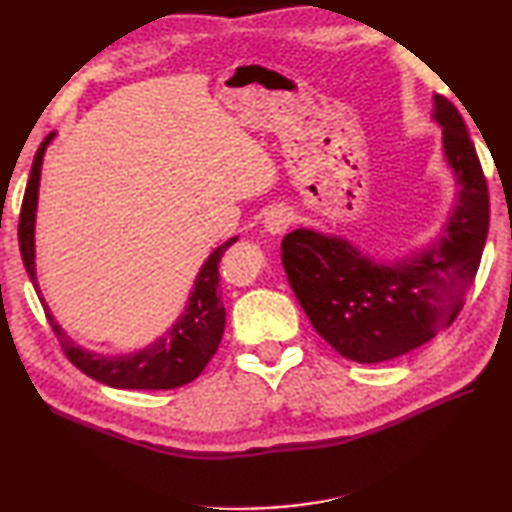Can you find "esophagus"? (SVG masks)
<instances>
[{"label":"esophagus","instance_id":"obj_1","mask_svg":"<svg viewBox=\"0 0 512 512\" xmlns=\"http://www.w3.org/2000/svg\"><path fill=\"white\" fill-rule=\"evenodd\" d=\"M291 221H293V216H291L287 207H273V210L266 214L264 228L271 232V235H280V232L289 228Z\"/></svg>","mask_w":512,"mask_h":512}]
</instances>
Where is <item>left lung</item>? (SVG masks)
Returning a JSON list of instances; mask_svg holds the SVG:
<instances>
[{
  "instance_id": "8db88e82",
  "label": "left lung",
  "mask_w": 512,
  "mask_h": 512,
  "mask_svg": "<svg viewBox=\"0 0 512 512\" xmlns=\"http://www.w3.org/2000/svg\"><path fill=\"white\" fill-rule=\"evenodd\" d=\"M433 117L461 192L436 246L377 264L345 239L293 230L282 266L311 325L341 357L379 363L420 348L454 323L479 271L490 225V196L461 112L443 94Z\"/></svg>"
}]
</instances>
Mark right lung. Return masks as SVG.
I'll use <instances>...</instances> for the list:
<instances>
[{"mask_svg":"<svg viewBox=\"0 0 512 512\" xmlns=\"http://www.w3.org/2000/svg\"><path fill=\"white\" fill-rule=\"evenodd\" d=\"M54 133L45 137L40 149L33 158L31 176L24 192L20 223H17V239H20V253L27 273L31 277L33 287L38 289L36 280V250H33V225H36V207H38V185H40V167L42 155H45L47 144ZM235 239L225 241L214 253L207 257L201 273L196 277L194 291L189 296V305L185 314L176 320L167 334L151 343L149 348L140 352L124 354V357H103L83 350L63 332L54 316L49 314V307L40 298L42 307L56 339L63 348L65 357L74 363L76 368L85 375L101 381V384L112 388H133V391H171V388L185 386L194 381L205 370L207 363L219 350L223 327H225V309L221 298V277L219 262L225 250H228Z\"/></svg>","mask_w":512,"mask_h":512,"instance_id":"right-lung-1","label":"right lung"}]
</instances>
